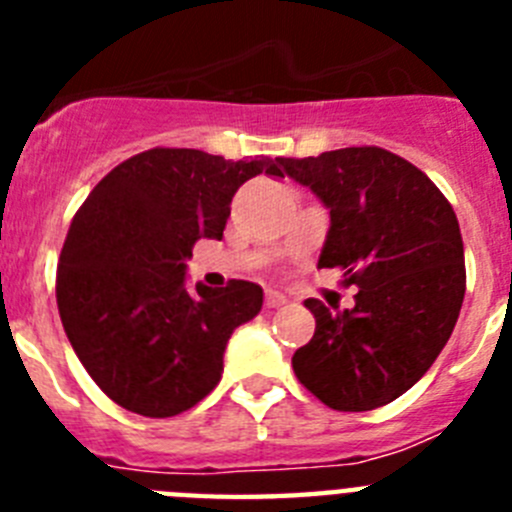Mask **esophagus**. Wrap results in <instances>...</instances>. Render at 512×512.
Instances as JSON below:
<instances>
[{
    "label": "esophagus",
    "mask_w": 512,
    "mask_h": 512,
    "mask_svg": "<svg viewBox=\"0 0 512 512\" xmlns=\"http://www.w3.org/2000/svg\"><path fill=\"white\" fill-rule=\"evenodd\" d=\"M264 305L269 307V310H277V307L287 305V297L282 295V292H277V289H266V300Z\"/></svg>",
    "instance_id": "esophagus-1"
}]
</instances>
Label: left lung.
I'll return each instance as SVG.
<instances>
[{"instance_id":"obj_1","label":"left lung","mask_w":512,"mask_h":512,"mask_svg":"<svg viewBox=\"0 0 512 512\" xmlns=\"http://www.w3.org/2000/svg\"><path fill=\"white\" fill-rule=\"evenodd\" d=\"M330 210L318 269H343L354 310L305 300L315 336L297 348V379L328 408L364 413L423 377L459 318L467 269L454 207L405 158L377 146L282 158Z\"/></svg>"}]
</instances>
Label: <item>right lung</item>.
<instances>
[{"label": "right lung", "mask_w": 512, "mask_h": 512, "mask_svg": "<svg viewBox=\"0 0 512 512\" xmlns=\"http://www.w3.org/2000/svg\"><path fill=\"white\" fill-rule=\"evenodd\" d=\"M279 166L151 148L115 166L79 207L58 259V312L89 377L120 408L171 418L217 387L228 338L259 315L264 289L233 279L187 292V259L200 238H223L238 187L284 176Z\"/></svg>", "instance_id": "obj_1"}]
</instances>
